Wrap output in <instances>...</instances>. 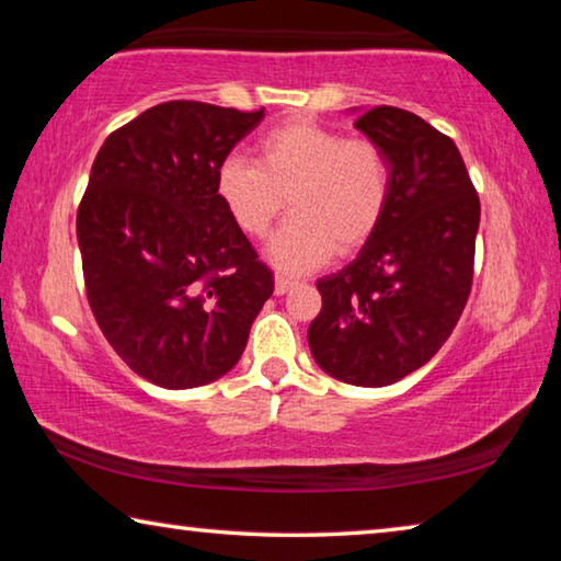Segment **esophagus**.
<instances>
[{
    "instance_id": "34e87169",
    "label": "esophagus",
    "mask_w": 561,
    "mask_h": 561,
    "mask_svg": "<svg viewBox=\"0 0 561 561\" xmlns=\"http://www.w3.org/2000/svg\"><path fill=\"white\" fill-rule=\"evenodd\" d=\"M291 287H297V282H294L291 277H287V274H277V277H274V291L279 294H287Z\"/></svg>"
}]
</instances>
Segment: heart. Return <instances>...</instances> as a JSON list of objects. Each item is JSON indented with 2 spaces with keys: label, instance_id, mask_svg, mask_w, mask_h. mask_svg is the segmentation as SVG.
Returning <instances> with one entry per match:
<instances>
[{
  "label": "heart",
  "instance_id": "1",
  "mask_svg": "<svg viewBox=\"0 0 561 561\" xmlns=\"http://www.w3.org/2000/svg\"><path fill=\"white\" fill-rule=\"evenodd\" d=\"M215 193L244 234L264 237L289 205L291 217L272 237L267 257L282 272L317 270L331 254L371 240L391 195L386 153L368 138H346L311 121L264 133L257 163L227 156Z\"/></svg>",
  "mask_w": 561,
  "mask_h": 561
}]
</instances>
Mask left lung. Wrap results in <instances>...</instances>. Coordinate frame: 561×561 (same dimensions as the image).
<instances>
[{"instance_id":"1","label":"left lung","mask_w":561,"mask_h":561,"mask_svg":"<svg viewBox=\"0 0 561 561\" xmlns=\"http://www.w3.org/2000/svg\"><path fill=\"white\" fill-rule=\"evenodd\" d=\"M354 126L383 150L391 195L358 257L317 282L309 348L351 386L401 381L438 354L472 287L480 197L458 146L411 111L376 106Z\"/></svg>"}]
</instances>
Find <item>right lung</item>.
Here are the masks:
<instances>
[{
	"label": "right lung",
	"instance_id": "add662e5",
	"mask_svg": "<svg viewBox=\"0 0 561 561\" xmlns=\"http://www.w3.org/2000/svg\"><path fill=\"white\" fill-rule=\"evenodd\" d=\"M264 108L168 101L113 130L76 215L93 317L130 371L197 388L240 360L274 277L215 193Z\"/></svg>",
	"mask_w": 561,
	"mask_h": 561
}]
</instances>
